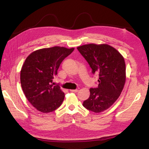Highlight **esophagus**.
I'll return each instance as SVG.
<instances>
[{
	"label": "esophagus",
	"mask_w": 149,
	"mask_h": 149,
	"mask_svg": "<svg viewBox=\"0 0 149 149\" xmlns=\"http://www.w3.org/2000/svg\"><path fill=\"white\" fill-rule=\"evenodd\" d=\"M70 91L73 93H77L78 91V89H70Z\"/></svg>",
	"instance_id": "1"
}]
</instances>
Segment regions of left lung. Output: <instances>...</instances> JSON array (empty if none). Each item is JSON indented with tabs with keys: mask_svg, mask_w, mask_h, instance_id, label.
Returning <instances> with one entry per match:
<instances>
[{
	"mask_svg": "<svg viewBox=\"0 0 149 149\" xmlns=\"http://www.w3.org/2000/svg\"><path fill=\"white\" fill-rule=\"evenodd\" d=\"M88 61L93 73L99 74L97 88L89 89L90 96L83 106L95 113L106 111L118 100L126 80L123 55L107 44L90 43L77 47Z\"/></svg>",
	"mask_w": 149,
	"mask_h": 149,
	"instance_id": "obj_1",
	"label": "left lung"
}]
</instances>
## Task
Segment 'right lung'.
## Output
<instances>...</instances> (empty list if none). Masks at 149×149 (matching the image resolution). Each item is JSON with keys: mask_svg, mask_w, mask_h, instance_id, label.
Segmentation results:
<instances>
[{"mask_svg": "<svg viewBox=\"0 0 149 149\" xmlns=\"http://www.w3.org/2000/svg\"><path fill=\"white\" fill-rule=\"evenodd\" d=\"M74 48L53 47L30 53L20 71V83L25 97L36 109L43 113L55 111L62 104L65 93L53 81L61 63Z\"/></svg>", "mask_w": 149, "mask_h": 149, "instance_id": "1", "label": "right lung"}]
</instances>
